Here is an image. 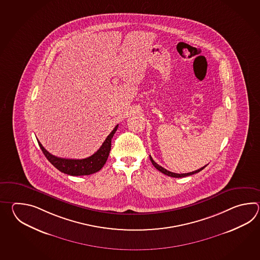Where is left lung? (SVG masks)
<instances>
[{
  "label": "left lung",
  "instance_id": "obj_1",
  "mask_svg": "<svg viewBox=\"0 0 260 260\" xmlns=\"http://www.w3.org/2000/svg\"><path fill=\"white\" fill-rule=\"evenodd\" d=\"M149 159H150V161L152 162V165L154 166L155 168L157 169V170H159V171L161 172L162 174H165L166 176H168V177H188V176H191V175H193V174H196V173H199L200 171H202L204 168L206 167V166H204V167H202V168H200L198 170H196V171L190 172V173H185V174H177V173H173V172L168 171V170H166L165 169L164 167H161V166H159L158 164H156L153 159L151 158V156L149 155Z\"/></svg>",
  "mask_w": 260,
  "mask_h": 260
}]
</instances>
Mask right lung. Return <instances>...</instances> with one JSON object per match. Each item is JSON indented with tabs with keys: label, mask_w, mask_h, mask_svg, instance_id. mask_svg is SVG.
<instances>
[{
	"label": "right lung",
	"mask_w": 260,
	"mask_h": 260,
	"mask_svg": "<svg viewBox=\"0 0 260 260\" xmlns=\"http://www.w3.org/2000/svg\"><path fill=\"white\" fill-rule=\"evenodd\" d=\"M118 126L119 125L117 124L95 153L91 155L88 158L81 160L64 159L56 157L44 149L43 145L40 143V141H38V144L46 159L59 171L70 176H88L100 171L105 165L111 151V138H113V135L116 132Z\"/></svg>",
	"instance_id": "add662e5"
}]
</instances>
